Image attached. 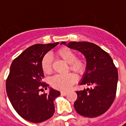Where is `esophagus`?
I'll return each instance as SVG.
<instances>
[{
  "instance_id": "1",
  "label": "esophagus",
  "mask_w": 126,
  "mask_h": 126,
  "mask_svg": "<svg viewBox=\"0 0 126 126\" xmlns=\"http://www.w3.org/2000/svg\"><path fill=\"white\" fill-rule=\"evenodd\" d=\"M67 94H68V92H66V91H62L61 92V94L63 96H65Z\"/></svg>"
}]
</instances>
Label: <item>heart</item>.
Here are the masks:
<instances>
[{"label":"heart","mask_w":126,"mask_h":126,"mask_svg":"<svg viewBox=\"0 0 126 126\" xmlns=\"http://www.w3.org/2000/svg\"><path fill=\"white\" fill-rule=\"evenodd\" d=\"M56 54L63 61L69 64V68L75 73H79L85 68V63L82 59L77 58V54L73 49L63 47L58 50ZM41 68L44 73L49 74L52 71V58L50 54H46L41 61ZM75 82L73 75L68 74L65 75H56L51 79V84L53 87L65 90L68 89Z\"/></svg>","instance_id":"b5f03b06"}]
</instances>
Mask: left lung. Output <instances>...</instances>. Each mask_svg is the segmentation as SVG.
<instances>
[{
    "mask_svg": "<svg viewBox=\"0 0 126 126\" xmlns=\"http://www.w3.org/2000/svg\"><path fill=\"white\" fill-rule=\"evenodd\" d=\"M64 44L79 51L87 61L86 70L79 85L89 87L77 91L75 109L79 115L94 118L104 113L115 99L118 79V70L111 57L102 48L87 41H71Z\"/></svg>",
    "mask_w": 126,
    "mask_h": 126,
    "instance_id": "8db88e82",
    "label": "left lung"
}]
</instances>
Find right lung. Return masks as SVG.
<instances>
[{
    "label": "right lung",
    "mask_w": 126,
    "mask_h": 126,
    "mask_svg": "<svg viewBox=\"0 0 126 126\" xmlns=\"http://www.w3.org/2000/svg\"><path fill=\"white\" fill-rule=\"evenodd\" d=\"M57 43L34 44L27 48L11 64L6 81V92L14 109L24 119L32 123H41L52 117L53 101L60 92L50 87L48 93L40 94L39 91L48 86L42 79L43 57Z\"/></svg>",
    "instance_id": "obj_1"
}]
</instances>
